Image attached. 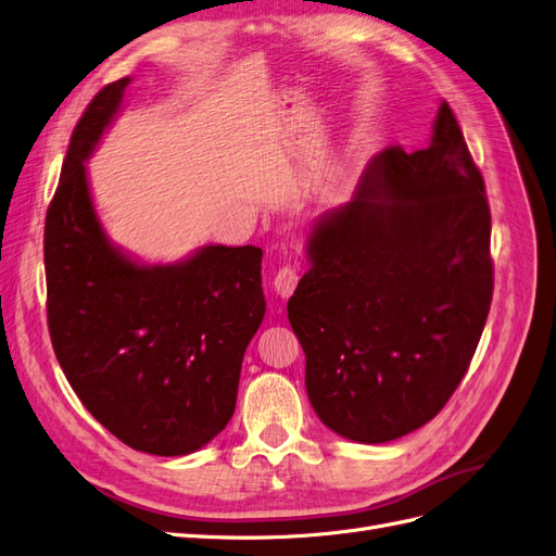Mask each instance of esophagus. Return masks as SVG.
Segmentation results:
<instances>
[{
  "instance_id": "esophagus-1",
  "label": "esophagus",
  "mask_w": 556,
  "mask_h": 556,
  "mask_svg": "<svg viewBox=\"0 0 556 556\" xmlns=\"http://www.w3.org/2000/svg\"><path fill=\"white\" fill-rule=\"evenodd\" d=\"M296 282H299L296 266H282V269H278V274L274 278V290L280 299H290L296 290Z\"/></svg>"
}]
</instances>
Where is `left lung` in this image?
Wrapping results in <instances>:
<instances>
[{
	"label": "left lung",
	"mask_w": 556,
	"mask_h": 556,
	"mask_svg": "<svg viewBox=\"0 0 556 556\" xmlns=\"http://www.w3.org/2000/svg\"><path fill=\"white\" fill-rule=\"evenodd\" d=\"M305 253L287 317L321 424L361 444L426 426L469 368L494 282L485 184L446 101L430 144L377 154Z\"/></svg>",
	"instance_id": "8db88e82"
}]
</instances>
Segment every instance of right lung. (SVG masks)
<instances>
[{
	"label": "right lung",
	"instance_id": "obj_1",
	"mask_svg": "<svg viewBox=\"0 0 556 556\" xmlns=\"http://www.w3.org/2000/svg\"><path fill=\"white\" fill-rule=\"evenodd\" d=\"M128 85L103 87L73 130L46 216L48 329L68 384L105 430L142 453L188 455L235 414L266 311L262 248L208 243L144 264L110 241L85 163Z\"/></svg>",
	"mask_w": 556,
	"mask_h": 556
}]
</instances>
